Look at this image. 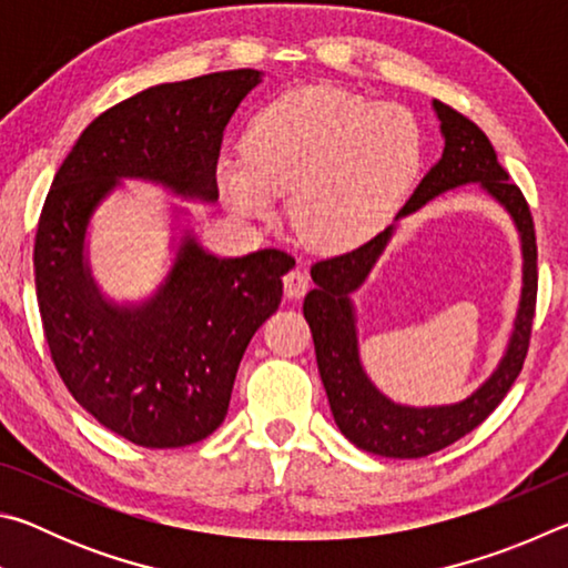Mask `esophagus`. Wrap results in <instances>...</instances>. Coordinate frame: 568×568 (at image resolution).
I'll return each instance as SVG.
<instances>
[{"instance_id": "esophagus-1", "label": "esophagus", "mask_w": 568, "mask_h": 568, "mask_svg": "<svg viewBox=\"0 0 568 568\" xmlns=\"http://www.w3.org/2000/svg\"><path fill=\"white\" fill-rule=\"evenodd\" d=\"M283 285H285V295L287 297H303L311 287V277L303 271V267H293L283 275Z\"/></svg>"}]
</instances>
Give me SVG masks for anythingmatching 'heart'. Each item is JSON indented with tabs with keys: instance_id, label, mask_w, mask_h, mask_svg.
Masks as SVG:
<instances>
[{
	"instance_id": "b5f03b06",
	"label": "heart",
	"mask_w": 568,
	"mask_h": 568,
	"mask_svg": "<svg viewBox=\"0 0 568 568\" xmlns=\"http://www.w3.org/2000/svg\"><path fill=\"white\" fill-rule=\"evenodd\" d=\"M245 158L217 165L227 207L271 220L293 190V225L307 245L345 250L388 223L423 165V132L393 102L338 88H297L250 120Z\"/></svg>"
}]
</instances>
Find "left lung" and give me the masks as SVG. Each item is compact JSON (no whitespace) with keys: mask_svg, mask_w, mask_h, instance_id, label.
<instances>
[{"mask_svg":"<svg viewBox=\"0 0 568 568\" xmlns=\"http://www.w3.org/2000/svg\"><path fill=\"white\" fill-rule=\"evenodd\" d=\"M434 108L440 120V132L446 138L444 155L418 182L408 203L400 207L398 217L416 213L440 192L466 185V182H480V187L511 213L518 233H521L524 291L511 343H508V351L494 376L474 396L456 406L408 408L378 393L363 373L348 297L376 265L378 255L390 240L393 225L371 237L368 243L343 255L325 257L311 267L315 287L305 295L303 315L311 325L315 358H318L333 418L343 436L355 446L388 458H423L436 454V450L456 444L458 438H464L491 416L524 368L536 315V230L524 192L498 165L494 145L476 122L438 100Z\"/></svg>","mask_w":568,"mask_h":568,"instance_id":"obj_1","label":"left lung"}]
</instances>
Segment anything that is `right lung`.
<instances>
[{"mask_svg":"<svg viewBox=\"0 0 568 568\" xmlns=\"http://www.w3.org/2000/svg\"><path fill=\"white\" fill-rule=\"evenodd\" d=\"M261 82L230 70L138 92L84 128L47 192L34 237L44 341L74 400L138 446L197 444L225 420L237 365L295 261L277 247L215 257L187 237L158 295L118 307L84 265V230L120 178L217 200L225 124Z\"/></svg>","mask_w":568,"mask_h":568,"instance_id":"1","label":"right lung"}]
</instances>
